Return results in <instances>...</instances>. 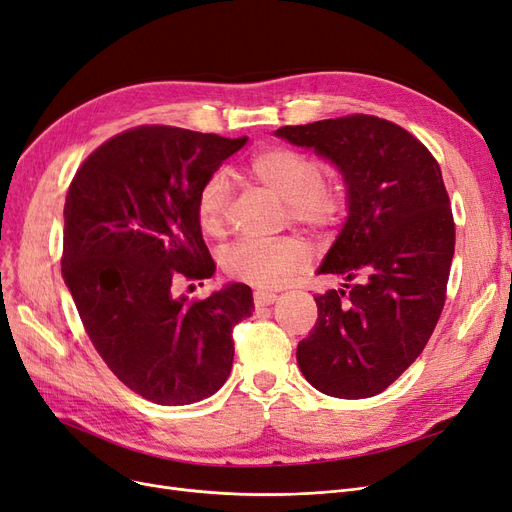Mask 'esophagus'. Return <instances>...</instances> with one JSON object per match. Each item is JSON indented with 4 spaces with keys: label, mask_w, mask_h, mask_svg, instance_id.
I'll return each instance as SVG.
<instances>
[{
    "label": "esophagus",
    "mask_w": 512,
    "mask_h": 512,
    "mask_svg": "<svg viewBox=\"0 0 512 512\" xmlns=\"http://www.w3.org/2000/svg\"><path fill=\"white\" fill-rule=\"evenodd\" d=\"M275 298H277V294H273V292L256 290V292H254V305H256V307H267V305L275 303Z\"/></svg>",
    "instance_id": "34e87169"
}]
</instances>
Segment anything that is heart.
<instances>
[{
	"label": "heart",
	"mask_w": 512,
	"mask_h": 512,
	"mask_svg": "<svg viewBox=\"0 0 512 512\" xmlns=\"http://www.w3.org/2000/svg\"><path fill=\"white\" fill-rule=\"evenodd\" d=\"M250 180L284 201V220L328 233L347 211V192L337 180L324 178V165L313 154L288 146L262 148L245 165ZM233 188L224 171L209 173L197 190L195 211L207 235H220L226 226ZM309 260L307 245L298 237L271 241H235L222 250L220 264L228 277L256 288H275L301 271Z\"/></svg>",
	"instance_id": "b5f03b06"
}]
</instances>
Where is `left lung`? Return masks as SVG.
I'll return each mask as SVG.
<instances>
[{"label": "left lung", "mask_w": 512, "mask_h": 512, "mask_svg": "<svg viewBox=\"0 0 512 512\" xmlns=\"http://www.w3.org/2000/svg\"><path fill=\"white\" fill-rule=\"evenodd\" d=\"M347 182L349 216L320 273L343 290L315 296L317 322L296 347L305 379L334 398L381 394L424 351L447 301L455 222L443 173L407 129L349 114L281 127Z\"/></svg>", "instance_id": "left-lung-1"}]
</instances>
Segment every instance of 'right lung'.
Segmentation results:
<instances>
[{
	"label": "right lung",
	"instance_id": "right-lung-1",
	"mask_svg": "<svg viewBox=\"0 0 512 512\" xmlns=\"http://www.w3.org/2000/svg\"><path fill=\"white\" fill-rule=\"evenodd\" d=\"M245 142L169 125L127 129L86 156L67 190L61 271L82 326L112 373L163 407L220 390L233 328L254 309L245 284L203 301L173 296L178 281L216 271L197 190Z\"/></svg>",
	"mask_w": 512,
	"mask_h": 512
}]
</instances>
